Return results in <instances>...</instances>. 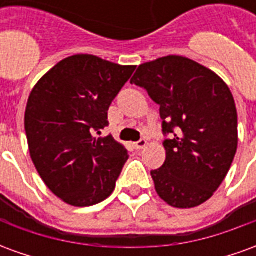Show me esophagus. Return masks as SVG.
Segmentation results:
<instances>
[{
	"mask_svg": "<svg viewBox=\"0 0 256 256\" xmlns=\"http://www.w3.org/2000/svg\"><path fill=\"white\" fill-rule=\"evenodd\" d=\"M146 141L145 140H140V141H137V142H134V148L136 150H144L145 146H146Z\"/></svg>",
	"mask_w": 256,
	"mask_h": 256,
	"instance_id": "obj_1",
	"label": "esophagus"
}]
</instances>
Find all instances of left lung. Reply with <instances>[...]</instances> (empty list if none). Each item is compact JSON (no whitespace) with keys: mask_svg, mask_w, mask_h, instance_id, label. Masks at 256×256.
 <instances>
[{"mask_svg":"<svg viewBox=\"0 0 256 256\" xmlns=\"http://www.w3.org/2000/svg\"><path fill=\"white\" fill-rule=\"evenodd\" d=\"M160 106L166 160L150 176L167 204L192 208L207 202L237 150V111L228 84L202 64L167 56L141 64L130 80Z\"/></svg>","mask_w":256,"mask_h":256,"instance_id":"8db88e82","label":"left lung"}]
</instances>
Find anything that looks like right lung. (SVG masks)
I'll return each mask as SVG.
<instances>
[{"mask_svg": "<svg viewBox=\"0 0 256 256\" xmlns=\"http://www.w3.org/2000/svg\"><path fill=\"white\" fill-rule=\"evenodd\" d=\"M136 66H119L92 54L58 63L31 92L24 128L31 159L42 181L75 207L106 200L128 159L106 128L110 106Z\"/></svg>", "mask_w": 256, "mask_h": 256, "instance_id": "1", "label": "right lung"}]
</instances>
